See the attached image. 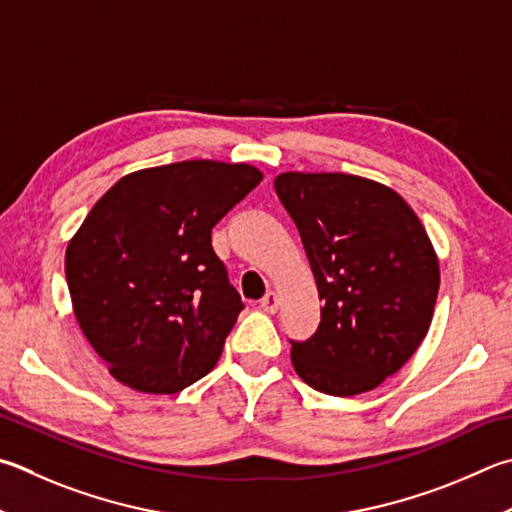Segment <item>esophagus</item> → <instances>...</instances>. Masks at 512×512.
<instances>
[{
  "label": "esophagus",
  "instance_id": "34e87169",
  "mask_svg": "<svg viewBox=\"0 0 512 512\" xmlns=\"http://www.w3.org/2000/svg\"><path fill=\"white\" fill-rule=\"evenodd\" d=\"M259 306H262V309H264L266 313H275L277 306H280V297H277V293L268 291V293L262 297V302H259Z\"/></svg>",
  "mask_w": 512,
  "mask_h": 512
}]
</instances>
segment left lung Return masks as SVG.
Returning <instances> with one entry per match:
<instances>
[{"instance_id": "obj_1", "label": "left lung", "mask_w": 512, "mask_h": 512, "mask_svg": "<svg viewBox=\"0 0 512 512\" xmlns=\"http://www.w3.org/2000/svg\"><path fill=\"white\" fill-rule=\"evenodd\" d=\"M275 192L324 302L313 336L291 340L297 376L331 396L376 389L430 329L439 295L430 237L394 190L362 176L286 172Z\"/></svg>"}]
</instances>
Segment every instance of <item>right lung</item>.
Here are the masks:
<instances>
[{
	"instance_id": "right-lung-1",
	"label": "right lung",
	"mask_w": 512,
	"mask_h": 512,
	"mask_svg": "<svg viewBox=\"0 0 512 512\" xmlns=\"http://www.w3.org/2000/svg\"><path fill=\"white\" fill-rule=\"evenodd\" d=\"M259 181L246 163L150 167L123 176L82 221L64 262L73 311L120 383L176 394L217 365L244 302L212 228Z\"/></svg>"
}]
</instances>
